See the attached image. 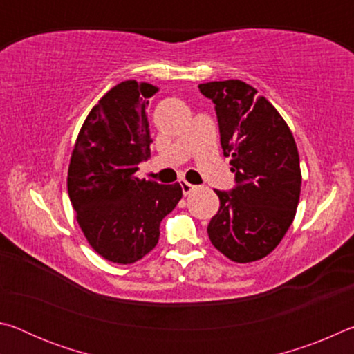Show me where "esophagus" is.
<instances>
[{
	"label": "esophagus",
	"mask_w": 354,
	"mask_h": 354,
	"mask_svg": "<svg viewBox=\"0 0 354 354\" xmlns=\"http://www.w3.org/2000/svg\"><path fill=\"white\" fill-rule=\"evenodd\" d=\"M179 184H181V189H183V194L187 196L190 192H194L195 189H196V185H194V184H190V183H187L185 181V179H183V181H179Z\"/></svg>",
	"instance_id": "esophagus-1"
}]
</instances>
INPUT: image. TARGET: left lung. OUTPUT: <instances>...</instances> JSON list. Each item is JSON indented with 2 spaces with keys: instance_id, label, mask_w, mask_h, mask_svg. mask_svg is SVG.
Instances as JSON below:
<instances>
[{
  "instance_id": "8db88e82",
  "label": "left lung",
  "mask_w": 354,
  "mask_h": 354,
  "mask_svg": "<svg viewBox=\"0 0 354 354\" xmlns=\"http://www.w3.org/2000/svg\"><path fill=\"white\" fill-rule=\"evenodd\" d=\"M217 112L220 143L236 187L215 190L220 209L207 225L227 259L259 261L278 247L295 218L301 170L292 131L270 101L239 80L200 84Z\"/></svg>"
}]
</instances>
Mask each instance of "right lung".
<instances>
[{"mask_svg":"<svg viewBox=\"0 0 354 354\" xmlns=\"http://www.w3.org/2000/svg\"><path fill=\"white\" fill-rule=\"evenodd\" d=\"M159 88L123 81L88 113L71 153L67 189L76 220L104 259L133 263L159 241V226L183 196L179 183L136 176L149 158L148 98Z\"/></svg>","mask_w":354,"mask_h":354,"instance_id":"1","label":"right lung"}]
</instances>
